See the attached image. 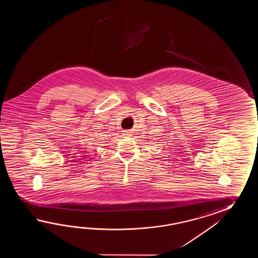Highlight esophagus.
Segmentation results:
<instances>
[{
	"instance_id": "1",
	"label": "esophagus",
	"mask_w": 258,
	"mask_h": 258,
	"mask_svg": "<svg viewBox=\"0 0 258 258\" xmlns=\"http://www.w3.org/2000/svg\"><path fill=\"white\" fill-rule=\"evenodd\" d=\"M122 135H123V137H131L132 132L130 131V130H123V131H122Z\"/></svg>"
}]
</instances>
